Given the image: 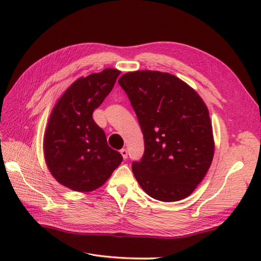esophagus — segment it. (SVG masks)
I'll return each instance as SVG.
<instances>
[{
    "label": "esophagus",
    "instance_id": "esophagus-1",
    "mask_svg": "<svg viewBox=\"0 0 261 261\" xmlns=\"http://www.w3.org/2000/svg\"><path fill=\"white\" fill-rule=\"evenodd\" d=\"M120 152H121V154H122V156L124 158V159H127V154H128L127 153V150H126L125 148H123V149H121Z\"/></svg>",
    "mask_w": 261,
    "mask_h": 261
}]
</instances>
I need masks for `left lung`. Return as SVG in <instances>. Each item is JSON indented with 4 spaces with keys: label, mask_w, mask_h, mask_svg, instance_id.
Returning <instances> with one entry per match:
<instances>
[{
    "label": "left lung",
    "mask_w": 261,
    "mask_h": 261,
    "mask_svg": "<svg viewBox=\"0 0 261 261\" xmlns=\"http://www.w3.org/2000/svg\"><path fill=\"white\" fill-rule=\"evenodd\" d=\"M127 93L144 134L145 153L132 170L152 198L178 201L203 179L215 154L208 108L178 77L158 70L124 74Z\"/></svg>",
    "instance_id": "1"
}]
</instances>
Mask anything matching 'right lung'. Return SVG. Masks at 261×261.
Here are the masks:
<instances>
[{"mask_svg":"<svg viewBox=\"0 0 261 261\" xmlns=\"http://www.w3.org/2000/svg\"><path fill=\"white\" fill-rule=\"evenodd\" d=\"M120 74L106 68L78 78L50 114L43 137L44 160L52 176L72 191L87 193L101 187L123 160L92 118Z\"/></svg>","mask_w":261,"mask_h":261,"instance_id":"obj_1","label":"right lung"}]
</instances>
